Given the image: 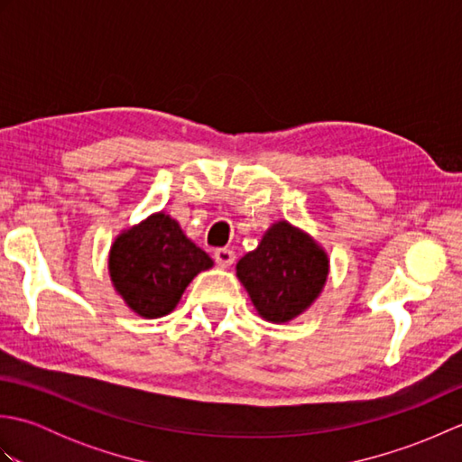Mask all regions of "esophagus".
I'll list each match as a JSON object with an SVG mask.
<instances>
[{
  "mask_svg": "<svg viewBox=\"0 0 462 462\" xmlns=\"http://www.w3.org/2000/svg\"><path fill=\"white\" fill-rule=\"evenodd\" d=\"M214 260L220 268H230L234 260H236V256H234V252L230 248H218L214 252Z\"/></svg>",
  "mask_w": 462,
  "mask_h": 462,
  "instance_id": "obj_1",
  "label": "esophagus"
}]
</instances>
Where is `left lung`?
<instances>
[{
  "mask_svg": "<svg viewBox=\"0 0 462 462\" xmlns=\"http://www.w3.org/2000/svg\"><path fill=\"white\" fill-rule=\"evenodd\" d=\"M236 276L262 319L288 323L321 296L329 256L311 234L288 220H276L258 248L238 260Z\"/></svg>",
  "mask_w": 462,
  "mask_h": 462,
  "instance_id": "obj_1",
  "label": "left lung"
}]
</instances>
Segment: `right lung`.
<instances>
[{
  "label": "right lung",
  "instance_id": "1",
  "mask_svg": "<svg viewBox=\"0 0 462 462\" xmlns=\"http://www.w3.org/2000/svg\"><path fill=\"white\" fill-rule=\"evenodd\" d=\"M212 266L208 254L162 210L121 230L109 250L115 291L126 308L144 319L169 316L189 283Z\"/></svg>",
  "mask_w": 462,
  "mask_h": 462
}]
</instances>
